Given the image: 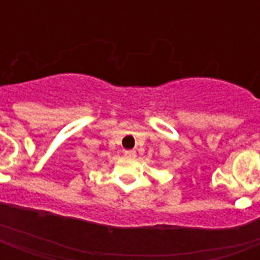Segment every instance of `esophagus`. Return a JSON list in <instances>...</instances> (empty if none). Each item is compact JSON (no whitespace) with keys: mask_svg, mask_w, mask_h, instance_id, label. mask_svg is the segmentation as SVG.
Wrapping results in <instances>:
<instances>
[{"mask_svg":"<svg viewBox=\"0 0 260 260\" xmlns=\"http://www.w3.org/2000/svg\"><path fill=\"white\" fill-rule=\"evenodd\" d=\"M124 155H125L126 158H136V151L126 150L125 152H124Z\"/></svg>","mask_w":260,"mask_h":260,"instance_id":"obj_1","label":"esophagus"}]
</instances>
